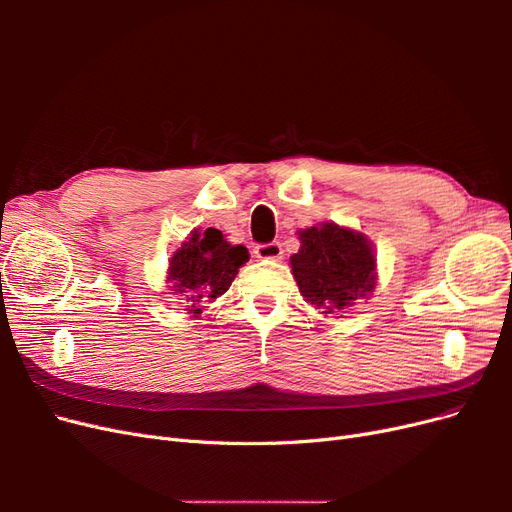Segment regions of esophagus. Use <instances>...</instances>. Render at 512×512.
Instances as JSON below:
<instances>
[{"instance_id": "esophagus-1", "label": "esophagus", "mask_w": 512, "mask_h": 512, "mask_svg": "<svg viewBox=\"0 0 512 512\" xmlns=\"http://www.w3.org/2000/svg\"><path fill=\"white\" fill-rule=\"evenodd\" d=\"M254 254H256V258H260V260H282L284 250H282L280 243L273 241V243H265V245H256Z\"/></svg>"}]
</instances>
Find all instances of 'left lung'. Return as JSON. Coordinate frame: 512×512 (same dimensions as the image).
I'll return each instance as SVG.
<instances>
[{
	"instance_id": "obj_1",
	"label": "left lung",
	"mask_w": 512,
	"mask_h": 512,
	"mask_svg": "<svg viewBox=\"0 0 512 512\" xmlns=\"http://www.w3.org/2000/svg\"><path fill=\"white\" fill-rule=\"evenodd\" d=\"M297 235L301 247L290 256V271L309 305L339 316L374 292L376 252L363 232L322 222Z\"/></svg>"
}]
</instances>
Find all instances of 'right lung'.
Returning <instances> with one entry per match:
<instances>
[{
    "label": "right lung",
    "instance_id": "obj_1",
    "mask_svg": "<svg viewBox=\"0 0 512 512\" xmlns=\"http://www.w3.org/2000/svg\"><path fill=\"white\" fill-rule=\"evenodd\" d=\"M247 260V247L228 243L218 228H194L170 256L166 284L183 297L185 312L198 318L230 288Z\"/></svg>",
    "mask_w": 512,
    "mask_h": 512
}]
</instances>
